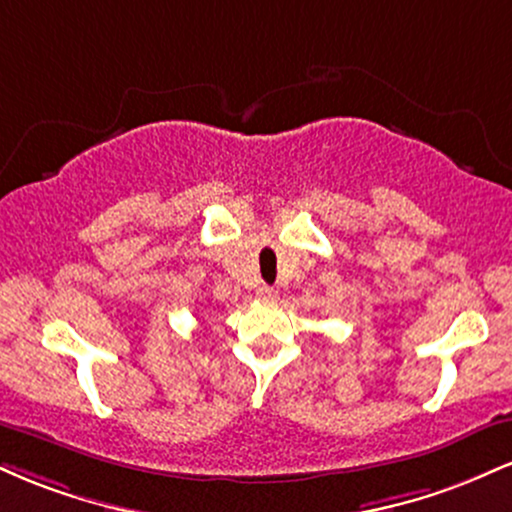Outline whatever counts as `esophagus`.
Masks as SVG:
<instances>
[{"mask_svg": "<svg viewBox=\"0 0 512 512\" xmlns=\"http://www.w3.org/2000/svg\"><path fill=\"white\" fill-rule=\"evenodd\" d=\"M257 298H260V301H276V291L272 286H260V289H257Z\"/></svg>", "mask_w": 512, "mask_h": 512, "instance_id": "1", "label": "esophagus"}]
</instances>
